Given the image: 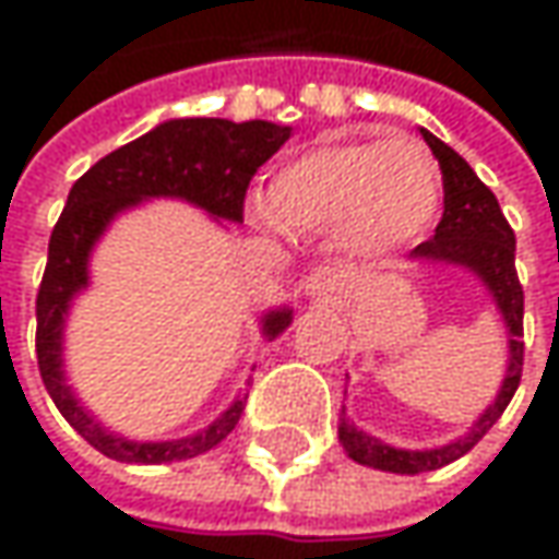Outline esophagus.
I'll list each match as a JSON object with an SVG mask.
<instances>
[{"instance_id": "34e87169", "label": "esophagus", "mask_w": 559, "mask_h": 559, "mask_svg": "<svg viewBox=\"0 0 559 559\" xmlns=\"http://www.w3.org/2000/svg\"><path fill=\"white\" fill-rule=\"evenodd\" d=\"M301 289H305V295H313V298H320V295H335V292L345 289V276L333 267H313L311 273L305 276Z\"/></svg>"}]
</instances>
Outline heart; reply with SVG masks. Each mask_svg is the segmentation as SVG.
I'll list each match as a JSON object with an SVG mask.
<instances>
[{"label": "heart", "instance_id": "obj_1", "mask_svg": "<svg viewBox=\"0 0 559 559\" xmlns=\"http://www.w3.org/2000/svg\"><path fill=\"white\" fill-rule=\"evenodd\" d=\"M439 207L441 170L423 142L323 140L276 170L248 217L264 229L338 233L355 254L382 258L423 239Z\"/></svg>", "mask_w": 559, "mask_h": 559}]
</instances>
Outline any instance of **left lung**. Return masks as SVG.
Listing matches in <instances>:
<instances>
[{
	"label": "left lung",
	"mask_w": 559,
	"mask_h": 559,
	"mask_svg": "<svg viewBox=\"0 0 559 559\" xmlns=\"http://www.w3.org/2000/svg\"><path fill=\"white\" fill-rule=\"evenodd\" d=\"M419 133H423V140L432 148V155L441 167L444 214L436 226V236L411 251V261L463 267L483 283L498 313H501V320H504L507 370L498 395L479 414V419L463 432L461 439L439 444V448L411 451V448L385 444L370 432L357 429L355 423H348L345 407H342L338 444L345 448V454L360 466H373L382 473H401V476L429 473V469H439L444 463L463 457L504 414V407L520 385V376H523V286H520L516 261H513V254H516L513 229L504 221V211L495 199V192L476 177V170L463 162L451 145H444L439 136H432L429 130L419 127Z\"/></svg>",
	"instance_id": "left-lung-1"
}]
</instances>
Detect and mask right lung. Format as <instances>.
Wrapping results in <instances>:
<instances>
[{"instance_id":"add662e5","label":"right lung","mask_w":559,"mask_h":559,"mask_svg":"<svg viewBox=\"0 0 559 559\" xmlns=\"http://www.w3.org/2000/svg\"><path fill=\"white\" fill-rule=\"evenodd\" d=\"M292 136V127L270 120L174 118L140 140L127 142L96 162L68 192V204L49 239V261L36 295V360L46 392L61 417L105 457L120 463H177L199 457L236 429L246 397L236 395L221 417L204 429L170 441H136L105 429L68 385L64 330L74 298L90 289V258L98 239L123 211L152 199H177L214 217L242 224V202L254 170ZM292 323V308L261 313V335L273 342Z\"/></svg>"}]
</instances>
